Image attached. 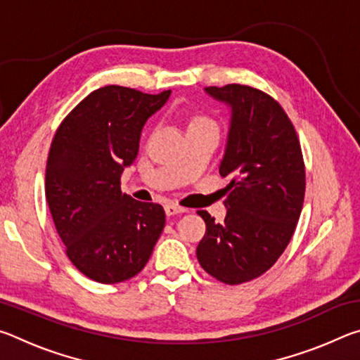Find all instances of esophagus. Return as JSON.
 <instances>
[{
	"mask_svg": "<svg viewBox=\"0 0 360 360\" xmlns=\"http://www.w3.org/2000/svg\"><path fill=\"white\" fill-rule=\"evenodd\" d=\"M165 212H167V216H176V214H182V212H187V210L182 208V206L168 203V205H165Z\"/></svg>",
	"mask_w": 360,
	"mask_h": 360,
	"instance_id": "1",
	"label": "esophagus"
}]
</instances>
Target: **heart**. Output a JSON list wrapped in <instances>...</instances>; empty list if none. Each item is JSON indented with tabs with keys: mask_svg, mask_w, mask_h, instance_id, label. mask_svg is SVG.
Wrapping results in <instances>:
<instances>
[{
	"mask_svg": "<svg viewBox=\"0 0 360 360\" xmlns=\"http://www.w3.org/2000/svg\"><path fill=\"white\" fill-rule=\"evenodd\" d=\"M197 124H214V122L210 120L208 117H205V115H198V117H195L191 122V125H197Z\"/></svg>",
	"mask_w": 360,
	"mask_h": 360,
	"instance_id": "b5f03b06",
	"label": "heart"
}]
</instances>
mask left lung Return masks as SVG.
Instances as JSON below:
<instances>
[{
	"label": "left lung",
	"instance_id": "left-lung-1",
	"mask_svg": "<svg viewBox=\"0 0 360 360\" xmlns=\"http://www.w3.org/2000/svg\"><path fill=\"white\" fill-rule=\"evenodd\" d=\"M205 90L231 108L219 167L230 182L222 224L197 211L206 224L197 259L208 275L235 285L264 275L288 248L303 208L304 163L294 125L275 98L241 84Z\"/></svg>",
	"mask_w": 360,
	"mask_h": 360
}]
</instances>
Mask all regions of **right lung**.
Wrapping results in <instances>:
<instances>
[{"label":"right lung","mask_w":360,"mask_h":360,"mask_svg":"<svg viewBox=\"0 0 360 360\" xmlns=\"http://www.w3.org/2000/svg\"><path fill=\"white\" fill-rule=\"evenodd\" d=\"M169 94L106 85L85 96L52 139L46 165L49 210L68 259L96 283L136 276L165 227L162 206L122 193L120 176L138 155L146 120Z\"/></svg>","instance_id":"1"}]
</instances>
